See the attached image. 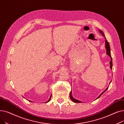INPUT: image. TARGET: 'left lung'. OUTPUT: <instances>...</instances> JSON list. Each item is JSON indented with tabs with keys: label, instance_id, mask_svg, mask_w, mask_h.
<instances>
[{
	"label": "left lung",
	"instance_id": "8db88e82",
	"mask_svg": "<svg viewBox=\"0 0 124 124\" xmlns=\"http://www.w3.org/2000/svg\"><path fill=\"white\" fill-rule=\"evenodd\" d=\"M100 32H101V33L103 36H105V35H104V34H103V32L101 31V30H100ZM105 39H106V38H105ZM106 49H107V55H108L110 57V58H111V60H110V62H109V63H110V68H111V69H112V66H113V63H112V57H111V55H110V47H109V43H108V41L106 40ZM111 82V81L110 82V83ZM108 87H107L106 89V90L104 91V92H103L99 96H98V97H97V98L96 99H99V97L104 93H105L106 91L108 89ZM70 99L72 100L73 102H76V103H79V102H81V101H78V100H76V99H74L73 97H72V93H71V92H70Z\"/></svg>",
	"mask_w": 124,
	"mask_h": 124
}]
</instances>
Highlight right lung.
Masks as SVG:
<instances>
[{
  "instance_id": "add662e5",
  "label": "right lung",
  "mask_w": 124,
  "mask_h": 124,
  "mask_svg": "<svg viewBox=\"0 0 124 124\" xmlns=\"http://www.w3.org/2000/svg\"><path fill=\"white\" fill-rule=\"evenodd\" d=\"M51 97H52V95H51L50 96V99H49V100L47 101H46V102H45L46 103H47V102H49L50 101V100H51Z\"/></svg>"
}]
</instances>
